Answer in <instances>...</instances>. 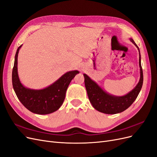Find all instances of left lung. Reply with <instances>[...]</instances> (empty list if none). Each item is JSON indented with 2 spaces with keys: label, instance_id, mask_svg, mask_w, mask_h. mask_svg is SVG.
<instances>
[{
  "label": "left lung",
  "instance_id": "obj_1",
  "mask_svg": "<svg viewBox=\"0 0 157 157\" xmlns=\"http://www.w3.org/2000/svg\"><path fill=\"white\" fill-rule=\"evenodd\" d=\"M130 40L133 43L139 51V66L140 69V78L139 82L130 92L123 96H114L106 92L87 75L84 74L85 87L87 91L89 100L93 107L97 110L107 114H115L127 109L137 97L142 89L143 84V71L141 65V56L140 49L132 39Z\"/></svg>",
  "mask_w": 157,
  "mask_h": 157
}]
</instances>
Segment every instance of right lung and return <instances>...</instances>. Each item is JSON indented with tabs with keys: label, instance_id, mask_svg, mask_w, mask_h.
Returning a JSON list of instances; mask_svg holds the SVG:
<instances>
[{
	"label": "right lung",
	"instance_id": "obj_1",
	"mask_svg": "<svg viewBox=\"0 0 157 157\" xmlns=\"http://www.w3.org/2000/svg\"><path fill=\"white\" fill-rule=\"evenodd\" d=\"M20 45L15 56L12 71L13 88L17 98L25 107L37 114H48L60 109L66 97L68 86L78 71L65 73L56 82L41 90L27 88L21 83L17 72V57Z\"/></svg>",
	"mask_w": 157,
	"mask_h": 157
}]
</instances>
